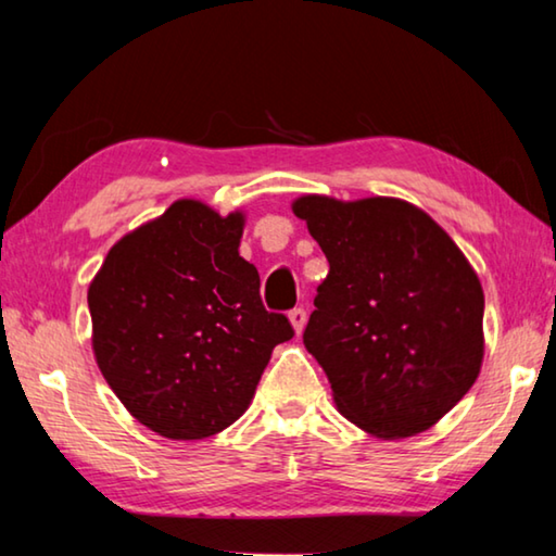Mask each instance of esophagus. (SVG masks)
<instances>
[{"label":"esophagus","mask_w":556,"mask_h":556,"mask_svg":"<svg viewBox=\"0 0 556 556\" xmlns=\"http://www.w3.org/2000/svg\"><path fill=\"white\" fill-rule=\"evenodd\" d=\"M289 321H292V327L296 334H302V329L306 325V309H302V306H296V309L289 312Z\"/></svg>","instance_id":"obj_1"}]
</instances>
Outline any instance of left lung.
<instances>
[{"label":"left lung","instance_id":"1","mask_svg":"<svg viewBox=\"0 0 556 556\" xmlns=\"http://www.w3.org/2000/svg\"><path fill=\"white\" fill-rule=\"evenodd\" d=\"M325 252L304 346L337 409L382 439L434 427L477 382L484 292L452 237L404 199H294Z\"/></svg>","mask_w":556,"mask_h":556}]
</instances>
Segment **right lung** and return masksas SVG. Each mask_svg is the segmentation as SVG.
<instances>
[{
  "instance_id": "right-lung-1",
  "label": "right lung",
  "mask_w": 556,
  "mask_h": 556,
  "mask_svg": "<svg viewBox=\"0 0 556 556\" xmlns=\"http://www.w3.org/2000/svg\"><path fill=\"white\" fill-rule=\"evenodd\" d=\"M244 214L177 199L124 235L89 285L92 350L137 421L204 439L250 407L271 350L294 337L267 312L260 271L239 256Z\"/></svg>"
}]
</instances>
